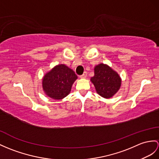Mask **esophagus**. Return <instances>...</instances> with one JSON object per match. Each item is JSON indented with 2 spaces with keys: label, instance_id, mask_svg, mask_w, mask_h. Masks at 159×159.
Wrapping results in <instances>:
<instances>
[{
  "label": "esophagus",
  "instance_id": "34e87169",
  "mask_svg": "<svg viewBox=\"0 0 159 159\" xmlns=\"http://www.w3.org/2000/svg\"><path fill=\"white\" fill-rule=\"evenodd\" d=\"M86 76H87V73L85 71L82 75H80V78H82V79H84V78H86Z\"/></svg>",
  "mask_w": 159,
  "mask_h": 159
}]
</instances>
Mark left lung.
<instances>
[{
    "mask_svg": "<svg viewBox=\"0 0 159 159\" xmlns=\"http://www.w3.org/2000/svg\"><path fill=\"white\" fill-rule=\"evenodd\" d=\"M91 82L99 95L109 98L119 90L121 81L117 73L108 65L101 63L95 67L94 76L91 78Z\"/></svg>",
    "mask_w": 159,
    "mask_h": 159,
    "instance_id": "8db88e82",
    "label": "left lung"
}]
</instances>
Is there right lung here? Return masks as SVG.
<instances>
[{"label":"right lung","mask_w":159,"mask_h":159,"mask_svg":"<svg viewBox=\"0 0 159 159\" xmlns=\"http://www.w3.org/2000/svg\"><path fill=\"white\" fill-rule=\"evenodd\" d=\"M77 78L72 69L65 65H59L44 75L42 87L49 97L60 100L70 93L72 85Z\"/></svg>","instance_id":"right-lung-1"}]
</instances>
